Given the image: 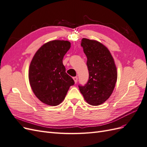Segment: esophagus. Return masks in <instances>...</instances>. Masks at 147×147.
Returning a JSON list of instances; mask_svg holds the SVG:
<instances>
[{
  "label": "esophagus",
  "mask_w": 147,
  "mask_h": 147,
  "mask_svg": "<svg viewBox=\"0 0 147 147\" xmlns=\"http://www.w3.org/2000/svg\"><path fill=\"white\" fill-rule=\"evenodd\" d=\"M73 79H74V82H75V83H77V80H78L77 77H73Z\"/></svg>",
  "instance_id": "esophagus-1"
}]
</instances>
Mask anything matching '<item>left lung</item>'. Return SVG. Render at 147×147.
<instances>
[{"mask_svg": "<svg viewBox=\"0 0 147 147\" xmlns=\"http://www.w3.org/2000/svg\"><path fill=\"white\" fill-rule=\"evenodd\" d=\"M81 45L87 57L89 80L80 91L88 104L101 105L112 95L117 80V69L109 49L102 43L83 38Z\"/></svg>", "mask_w": 147, "mask_h": 147, "instance_id": "left-lung-1", "label": "left lung"}]
</instances>
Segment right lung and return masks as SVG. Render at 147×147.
Segmentation results:
<instances>
[{
	"instance_id": "obj_1",
	"label": "right lung",
	"mask_w": 147,
	"mask_h": 147,
	"mask_svg": "<svg viewBox=\"0 0 147 147\" xmlns=\"http://www.w3.org/2000/svg\"><path fill=\"white\" fill-rule=\"evenodd\" d=\"M67 40L48 42L35 53L29 69V81L34 94L43 103L56 106L63 102L72 78L65 72L63 59L70 48Z\"/></svg>"
}]
</instances>
